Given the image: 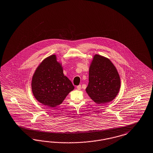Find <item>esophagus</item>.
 <instances>
[{
    "instance_id": "1",
    "label": "esophagus",
    "mask_w": 153,
    "mask_h": 153,
    "mask_svg": "<svg viewBox=\"0 0 153 153\" xmlns=\"http://www.w3.org/2000/svg\"><path fill=\"white\" fill-rule=\"evenodd\" d=\"M81 88V85L77 86V90H80Z\"/></svg>"
}]
</instances>
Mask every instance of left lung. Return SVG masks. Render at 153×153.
Segmentation results:
<instances>
[{
  "label": "left lung",
  "mask_w": 153,
  "mask_h": 153,
  "mask_svg": "<svg viewBox=\"0 0 153 153\" xmlns=\"http://www.w3.org/2000/svg\"><path fill=\"white\" fill-rule=\"evenodd\" d=\"M121 86L120 75L110 60L99 55L94 56L89 71V83L86 92L93 101L107 104L118 94Z\"/></svg>",
  "instance_id": "8db88e82"
}]
</instances>
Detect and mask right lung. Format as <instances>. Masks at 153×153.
<instances>
[{"label":"right lung","instance_id":"obj_1","mask_svg":"<svg viewBox=\"0 0 153 153\" xmlns=\"http://www.w3.org/2000/svg\"><path fill=\"white\" fill-rule=\"evenodd\" d=\"M31 86L37 100L50 108L61 104L74 88L72 82L64 75L61 64L55 55L45 58L37 67Z\"/></svg>","mask_w":153,"mask_h":153}]
</instances>
